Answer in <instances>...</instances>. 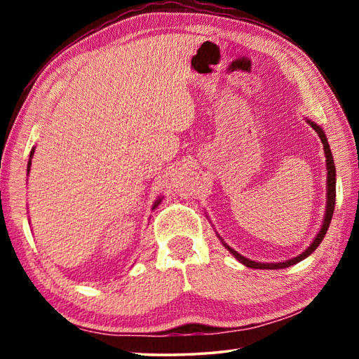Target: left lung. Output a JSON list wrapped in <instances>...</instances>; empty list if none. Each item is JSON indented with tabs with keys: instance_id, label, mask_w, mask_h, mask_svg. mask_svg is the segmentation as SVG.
I'll use <instances>...</instances> for the list:
<instances>
[{
	"instance_id": "1",
	"label": "left lung",
	"mask_w": 359,
	"mask_h": 359,
	"mask_svg": "<svg viewBox=\"0 0 359 359\" xmlns=\"http://www.w3.org/2000/svg\"><path fill=\"white\" fill-rule=\"evenodd\" d=\"M307 123L312 126V128L318 133V137L321 139V144H323V150H325V156H326V209H325V217H323V224H321V228L318 231V234L315 236L312 244L309 245L306 250L302 253L297 255V257L287 259V261H278V263H258V261H253V259H248L245 257H242L241 253H238L234 250V248H231L226 242H224L220 236H218V239L222 241V244L224 245V248H228V252L233 255V257L242 263L247 267H252V269H285V267H290L296 263H299V261L306 259L309 255L313 253L317 250V247L321 244V241H323L325 234L327 228H330V223H331V218L334 214V205H336V166H334V158L331 154V149H330V144H327V139L323 128H321L320 125L315 123L312 120H307Z\"/></svg>"
}]
</instances>
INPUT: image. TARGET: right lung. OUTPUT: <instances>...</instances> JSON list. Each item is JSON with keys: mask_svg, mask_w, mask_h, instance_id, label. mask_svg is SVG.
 <instances>
[{"mask_svg": "<svg viewBox=\"0 0 359 359\" xmlns=\"http://www.w3.org/2000/svg\"><path fill=\"white\" fill-rule=\"evenodd\" d=\"M34 149H36V147H33L32 151H29V160H28V168H27V172H28V174H29V168H32V158H33V155H34ZM161 199H163V198H158V199H156V201L154 203V205H151V210L156 209V205H160Z\"/></svg>", "mask_w": 359, "mask_h": 359, "instance_id": "right-lung-1", "label": "right lung"}]
</instances>
